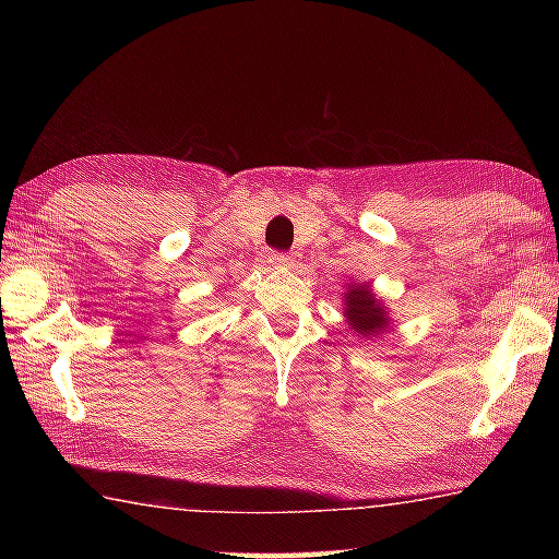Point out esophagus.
<instances>
[{
	"label": "esophagus",
	"mask_w": 559,
	"mask_h": 559,
	"mask_svg": "<svg viewBox=\"0 0 559 559\" xmlns=\"http://www.w3.org/2000/svg\"><path fill=\"white\" fill-rule=\"evenodd\" d=\"M269 261H271V266H276V269H290L295 264V257L283 254V252H271Z\"/></svg>",
	"instance_id": "obj_1"
}]
</instances>
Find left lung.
<instances>
[{"label":"left lung","instance_id":"1","mask_svg":"<svg viewBox=\"0 0 559 559\" xmlns=\"http://www.w3.org/2000/svg\"><path fill=\"white\" fill-rule=\"evenodd\" d=\"M343 317L353 334H358L362 341L382 336L391 326L389 307L377 298L370 283H348L343 293Z\"/></svg>","mask_w":559,"mask_h":559}]
</instances>
